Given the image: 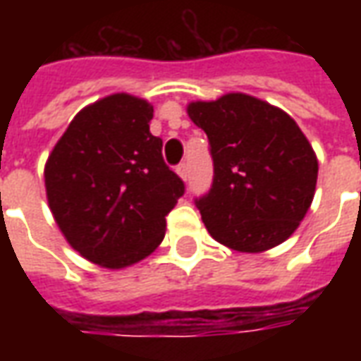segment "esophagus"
<instances>
[{
    "mask_svg": "<svg viewBox=\"0 0 361 361\" xmlns=\"http://www.w3.org/2000/svg\"><path fill=\"white\" fill-rule=\"evenodd\" d=\"M176 172L180 173L181 180L188 181V178H189V166L185 164V162H181V164H178V168H176Z\"/></svg>",
    "mask_w": 361,
    "mask_h": 361,
    "instance_id": "esophagus-1",
    "label": "esophagus"
}]
</instances>
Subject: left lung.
Returning a JSON list of instances; mask_svg holds the SVG:
<instances>
[{
  "label": "left lung",
  "instance_id": "left-lung-1",
  "mask_svg": "<svg viewBox=\"0 0 361 361\" xmlns=\"http://www.w3.org/2000/svg\"><path fill=\"white\" fill-rule=\"evenodd\" d=\"M209 137L214 176L195 199L209 234L230 250L259 253L300 226L317 183V157L286 111L242 92L191 102Z\"/></svg>",
  "mask_w": 361,
  "mask_h": 361
}]
</instances>
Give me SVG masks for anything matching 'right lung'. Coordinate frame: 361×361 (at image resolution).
Listing matches in <instances>:
<instances>
[{
    "mask_svg": "<svg viewBox=\"0 0 361 361\" xmlns=\"http://www.w3.org/2000/svg\"><path fill=\"white\" fill-rule=\"evenodd\" d=\"M152 106L111 94L81 110L44 168L48 204L75 251L106 269H123L164 240L166 216L185 185L150 133Z\"/></svg>",
    "mask_w": 361,
    "mask_h": 361,
    "instance_id": "1",
    "label": "right lung"
}]
</instances>
